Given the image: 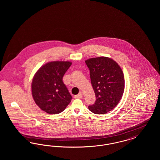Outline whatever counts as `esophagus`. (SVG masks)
Masks as SVG:
<instances>
[{
    "instance_id": "1",
    "label": "esophagus",
    "mask_w": 160,
    "mask_h": 160,
    "mask_svg": "<svg viewBox=\"0 0 160 160\" xmlns=\"http://www.w3.org/2000/svg\"><path fill=\"white\" fill-rule=\"evenodd\" d=\"M82 97H83V94L80 92V93H78V95H75V96H74V98H82Z\"/></svg>"
}]
</instances>
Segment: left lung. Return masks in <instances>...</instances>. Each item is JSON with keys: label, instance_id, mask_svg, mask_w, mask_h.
<instances>
[{"label": "left lung", "instance_id": "8db88e82", "mask_svg": "<svg viewBox=\"0 0 160 160\" xmlns=\"http://www.w3.org/2000/svg\"><path fill=\"white\" fill-rule=\"evenodd\" d=\"M90 71L95 102L88 107L90 111L102 114L112 110L122 97L125 80L118 63L107 57L91 58L85 61Z\"/></svg>", "mask_w": 160, "mask_h": 160}]
</instances>
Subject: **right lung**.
<instances>
[{
	"instance_id": "right-lung-1",
	"label": "right lung",
	"mask_w": 160,
	"mask_h": 160,
	"mask_svg": "<svg viewBox=\"0 0 160 160\" xmlns=\"http://www.w3.org/2000/svg\"><path fill=\"white\" fill-rule=\"evenodd\" d=\"M72 63L53 61L42 65L33 78L31 88L33 98L42 110L48 114L62 112L72 97L62 78Z\"/></svg>"
}]
</instances>
